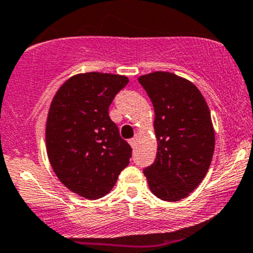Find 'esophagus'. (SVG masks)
Returning a JSON list of instances; mask_svg holds the SVG:
<instances>
[{"label": "esophagus", "instance_id": "34e87169", "mask_svg": "<svg viewBox=\"0 0 253 253\" xmlns=\"http://www.w3.org/2000/svg\"><path fill=\"white\" fill-rule=\"evenodd\" d=\"M137 137L132 138V139H129V145H131L132 148H135V145H137Z\"/></svg>", "mask_w": 253, "mask_h": 253}]
</instances>
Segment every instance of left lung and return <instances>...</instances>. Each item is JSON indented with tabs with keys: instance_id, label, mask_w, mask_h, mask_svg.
Returning <instances> with one entry per match:
<instances>
[{
	"instance_id": "left-lung-1",
	"label": "left lung",
	"mask_w": 253,
	"mask_h": 253,
	"mask_svg": "<svg viewBox=\"0 0 253 253\" xmlns=\"http://www.w3.org/2000/svg\"><path fill=\"white\" fill-rule=\"evenodd\" d=\"M154 106L156 159L143 171L151 193L179 201L206 175L214 150V129L204 95L189 80L155 71L138 78Z\"/></svg>"
}]
</instances>
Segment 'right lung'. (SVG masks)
Masks as SVG:
<instances>
[{"instance_id": "add662e5", "label": "right lung", "mask_w": 253, "mask_h": 253, "mask_svg": "<svg viewBox=\"0 0 253 253\" xmlns=\"http://www.w3.org/2000/svg\"><path fill=\"white\" fill-rule=\"evenodd\" d=\"M128 84L124 75L84 73L71 76L50 103L46 148L58 179L88 200L103 198L129 164L132 148L109 118V105Z\"/></svg>"}]
</instances>
